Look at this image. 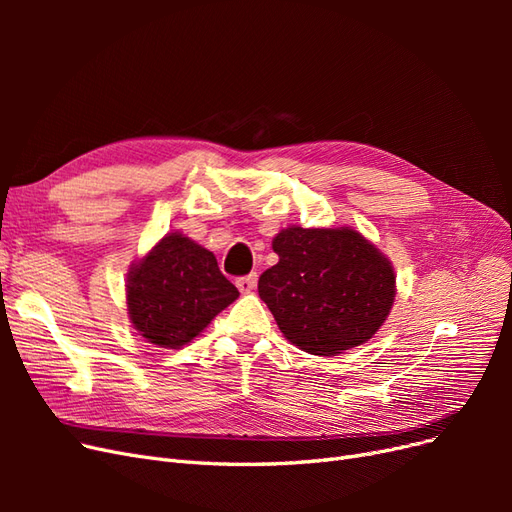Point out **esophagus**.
Returning a JSON list of instances; mask_svg holds the SVG:
<instances>
[{"mask_svg":"<svg viewBox=\"0 0 512 512\" xmlns=\"http://www.w3.org/2000/svg\"><path fill=\"white\" fill-rule=\"evenodd\" d=\"M258 284V275L252 273V275H245V277H239L237 280V288L241 290V294H250Z\"/></svg>","mask_w":512,"mask_h":512,"instance_id":"esophagus-1","label":"esophagus"}]
</instances>
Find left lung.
Here are the masks:
<instances>
[{
	"mask_svg": "<svg viewBox=\"0 0 512 512\" xmlns=\"http://www.w3.org/2000/svg\"><path fill=\"white\" fill-rule=\"evenodd\" d=\"M277 265L258 280L290 344L335 356L369 342L389 318L397 275L389 256L352 226H288L273 237Z\"/></svg>",
	"mask_w": 512,
	"mask_h": 512,
	"instance_id": "obj_1",
	"label": "left lung"
}]
</instances>
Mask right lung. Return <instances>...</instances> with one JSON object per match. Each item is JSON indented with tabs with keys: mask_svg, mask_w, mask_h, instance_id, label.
I'll use <instances>...</instances> for the list:
<instances>
[{
	"mask_svg": "<svg viewBox=\"0 0 512 512\" xmlns=\"http://www.w3.org/2000/svg\"><path fill=\"white\" fill-rule=\"evenodd\" d=\"M237 297L213 252L179 230L134 260L126 280L132 327L149 344L170 350L190 344Z\"/></svg>",
	"mask_w": 512,
	"mask_h": 512,
	"instance_id": "1",
	"label": "right lung"
}]
</instances>
